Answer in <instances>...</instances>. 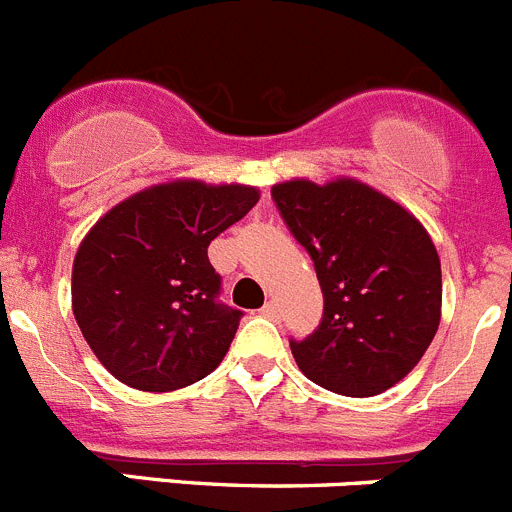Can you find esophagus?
<instances>
[{
	"label": "esophagus",
	"mask_w": 512,
	"mask_h": 512,
	"mask_svg": "<svg viewBox=\"0 0 512 512\" xmlns=\"http://www.w3.org/2000/svg\"><path fill=\"white\" fill-rule=\"evenodd\" d=\"M260 313H262V316H265V319H273L275 321L280 316V308H278V303H275V301H267L265 306L260 308Z\"/></svg>",
	"instance_id": "34e87169"
}]
</instances>
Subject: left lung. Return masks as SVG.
Listing matches in <instances>:
<instances>
[{"label":"left lung","mask_w":512,"mask_h":512,"mask_svg":"<svg viewBox=\"0 0 512 512\" xmlns=\"http://www.w3.org/2000/svg\"><path fill=\"white\" fill-rule=\"evenodd\" d=\"M273 199L311 255L324 316L290 342L298 370L347 398H372L421 362L441 321V260L426 227L377 188L290 178Z\"/></svg>","instance_id":"obj_1"}]
</instances>
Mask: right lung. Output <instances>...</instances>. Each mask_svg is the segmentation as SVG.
<instances>
[{
    "mask_svg": "<svg viewBox=\"0 0 512 512\" xmlns=\"http://www.w3.org/2000/svg\"><path fill=\"white\" fill-rule=\"evenodd\" d=\"M257 201V186L176 178L132 193L86 232L73 316L119 382L170 393L219 367L242 311L216 303L222 280L206 250Z\"/></svg>",
    "mask_w": 512,
    "mask_h": 512,
    "instance_id": "add662e5",
    "label": "right lung"
}]
</instances>
